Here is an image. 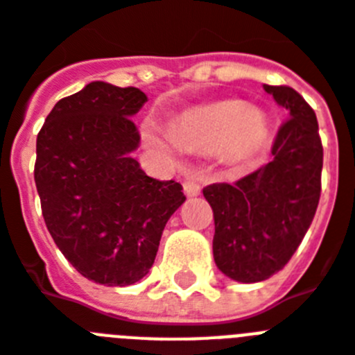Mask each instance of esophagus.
Masks as SVG:
<instances>
[{
  "label": "esophagus",
  "mask_w": 355,
  "mask_h": 355,
  "mask_svg": "<svg viewBox=\"0 0 355 355\" xmlns=\"http://www.w3.org/2000/svg\"><path fill=\"white\" fill-rule=\"evenodd\" d=\"M184 193H186L187 196L200 195V186H198L193 178L187 177L186 180H184Z\"/></svg>",
  "instance_id": "obj_1"
}]
</instances>
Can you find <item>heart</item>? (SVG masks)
<instances>
[{
	"label": "heart",
	"instance_id": "b5f03b06",
	"mask_svg": "<svg viewBox=\"0 0 355 355\" xmlns=\"http://www.w3.org/2000/svg\"><path fill=\"white\" fill-rule=\"evenodd\" d=\"M173 141L189 151H220L231 160H243L261 150L269 137L265 115L242 101H220L186 112L173 122ZM148 142L160 150H171L168 135L148 130Z\"/></svg>",
	"mask_w": 355,
	"mask_h": 355
}]
</instances>
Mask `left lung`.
<instances>
[{
  "label": "left lung",
  "instance_id": "obj_1",
  "mask_svg": "<svg viewBox=\"0 0 355 355\" xmlns=\"http://www.w3.org/2000/svg\"><path fill=\"white\" fill-rule=\"evenodd\" d=\"M287 112L272 160L234 184L204 187L214 216V263L256 284L282 270L311 227L321 195V146L314 110L288 86L263 85Z\"/></svg>",
  "mask_w": 355,
  "mask_h": 355
}]
</instances>
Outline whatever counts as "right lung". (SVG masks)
Instances as JSON below:
<instances>
[{"mask_svg": "<svg viewBox=\"0 0 355 355\" xmlns=\"http://www.w3.org/2000/svg\"><path fill=\"white\" fill-rule=\"evenodd\" d=\"M139 88L94 81L53 106L35 144V187L53 242L85 278L126 287L150 272L182 186L148 177L132 157Z\"/></svg>", "mask_w": 355, "mask_h": 355, "instance_id": "1", "label": "right lung"}]
</instances>
